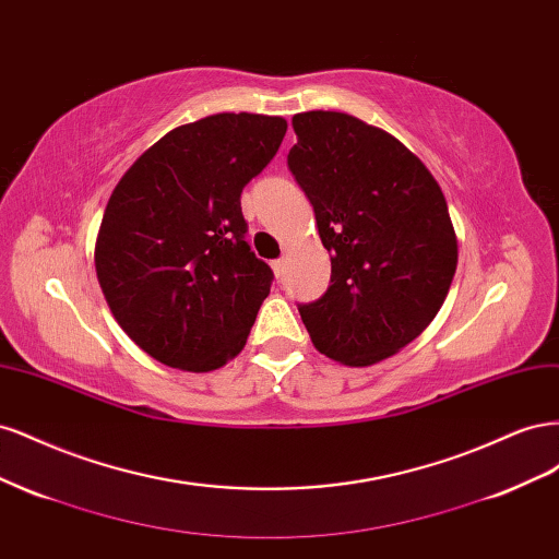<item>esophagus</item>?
I'll return each instance as SVG.
<instances>
[{
	"mask_svg": "<svg viewBox=\"0 0 559 559\" xmlns=\"http://www.w3.org/2000/svg\"><path fill=\"white\" fill-rule=\"evenodd\" d=\"M270 265H273V270H275V275L277 277H282V273H284V265H286V261L284 259H275L273 263H270Z\"/></svg>",
	"mask_w": 559,
	"mask_h": 559,
	"instance_id": "esophagus-1",
	"label": "esophagus"
}]
</instances>
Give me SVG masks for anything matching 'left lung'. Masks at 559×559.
Listing matches in <instances>:
<instances>
[{
  "mask_svg": "<svg viewBox=\"0 0 559 559\" xmlns=\"http://www.w3.org/2000/svg\"><path fill=\"white\" fill-rule=\"evenodd\" d=\"M289 170L331 253V284L300 302L314 347L370 366L413 343L441 310L456 270L448 202L392 134L341 111L294 116Z\"/></svg>",
  "mask_w": 559,
  "mask_h": 559,
  "instance_id": "obj_1",
  "label": "left lung"
}]
</instances>
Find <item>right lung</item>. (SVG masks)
Listing matches in <instances>:
<instances>
[{"instance_id": "right-lung-1", "label": "right lung", "mask_w": 559, "mask_h": 559, "mask_svg": "<svg viewBox=\"0 0 559 559\" xmlns=\"http://www.w3.org/2000/svg\"><path fill=\"white\" fill-rule=\"evenodd\" d=\"M286 121L214 114L179 126L114 189L95 270L121 329L156 361L205 373L238 354L275 275L245 240V186Z\"/></svg>"}]
</instances>
